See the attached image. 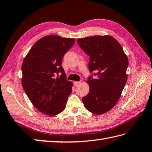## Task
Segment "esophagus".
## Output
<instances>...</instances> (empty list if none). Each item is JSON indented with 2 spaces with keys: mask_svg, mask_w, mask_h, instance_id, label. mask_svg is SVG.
<instances>
[{
  "mask_svg": "<svg viewBox=\"0 0 152 152\" xmlns=\"http://www.w3.org/2000/svg\"><path fill=\"white\" fill-rule=\"evenodd\" d=\"M80 83H81V81H75V82H74V85H75V86H79Z\"/></svg>",
  "mask_w": 152,
  "mask_h": 152,
  "instance_id": "34e87169",
  "label": "esophagus"
}]
</instances>
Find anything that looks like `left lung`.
<instances>
[{
    "label": "left lung",
    "instance_id": "1",
    "mask_svg": "<svg viewBox=\"0 0 152 152\" xmlns=\"http://www.w3.org/2000/svg\"><path fill=\"white\" fill-rule=\"evenodd\" d=\"M77 42L90 56L88 69L92 73L88 77L90 90L82 98L83 103L93 114L105 113L116 104L126 84L127 57L113 36H94Z\"/></svg>",
    "mask_w": 152,
    "mask_h": 152
}]
</instances>
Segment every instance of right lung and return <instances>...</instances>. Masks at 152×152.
<instances>
[{"label": "right lung", "mask_w": 152, "mask_h": 152, "mask_svg": "<svg viewBox=\"0 0 152 152\" xmlns=\"http://www.w3.org/2000/svg\"><path fill=\"white\" fill-rule=\"evenodd\" d=\"M75 42L73 38L58 36L43 37L34 43L23 60V89L33 105L47 115L62 112L72 92L73 84L66 80L62 63L64 56Z\"/></svg>", "instance_id": "right-lung-1"}]
</instances>
